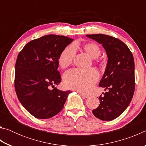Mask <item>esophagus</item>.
Segmentation results:
<instances>
[{"label": "esophagus", "instance_id": "esophagus-1", "mask_svg": "<svg viewBox=\"0 0 146 146\" xmlns=\"http://www.w3.org/2000/svg\"><path fill=\"white\" fill-rule=\"evenodd\" d=\"M79 93H80V95L81 96H82V97L83 98H88V97H89L88 95H86V94H84V93H81V92H79Z\"/></svg>", "mask_w": 146, "mask_h": 146}]
</instances>
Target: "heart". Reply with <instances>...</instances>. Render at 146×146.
I'll list each match as a JSON object with an SVG mask.
<instances>
[{"mask_svg": "<svg viewBox=\"0 0 146 146\" xmlns=\"http://www.w3.org/2000/svg\"><path fill=\"white\" fill-rule=\"evenodd\" d=\"M83 49L95 62L101 63L102 60L98 58L101 54L100 46L97 43L88 42L82 46ZM76 50L75 46L69 45L64 48L58 57V64L61 68L68 67L73 62L76 55ZM98 79V73L93 68L82 70L80 69H72L64 73V84L66 88L83 92H86L92 88Z\"/></svg>", "mask_w": 146, "mask_h": 146, "instance_id": "heart-1", "label": "heart"}]
</instances>
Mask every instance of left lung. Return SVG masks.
<instances>
[{"label": "left lung", "mask_w": 146, "mask_h": 146, "mask_svg": "<svg viewBox=\"0 0 146 146\" xmlns=\"http://www.w3.org/2000/svg\"><path fill=\"white\" fill-rule=\"evenodd\" d=\"M87 36L102 44L108 57L99 83L108 91L98 97L99 106L93 113L98 119L111 121L119 117L131 101L135 88L134 58L129 48L117 38L104 34Z\"/></svg>", "instance_id": "obj_1"}]
</instances>
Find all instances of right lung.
<instances>
[{
  "instance_id": "obj_1",
  "label": "right lung",
  "mask_w": 146,
  "mask_h": 146,
  "mask_svg": "<svg viewBox=\"0 0 146 146\" xmlns=\"http://www.w3.org/2000/svg\"><path fill=\"white\" fill-rule=\"evenodd\" d=\"M73 40L48 35L29 42L17 56L15 89L21 104L35 118L46 119L58 114L71 92L55 86L61 81L59 55Z\"/></svg>"
}]
</instances>
